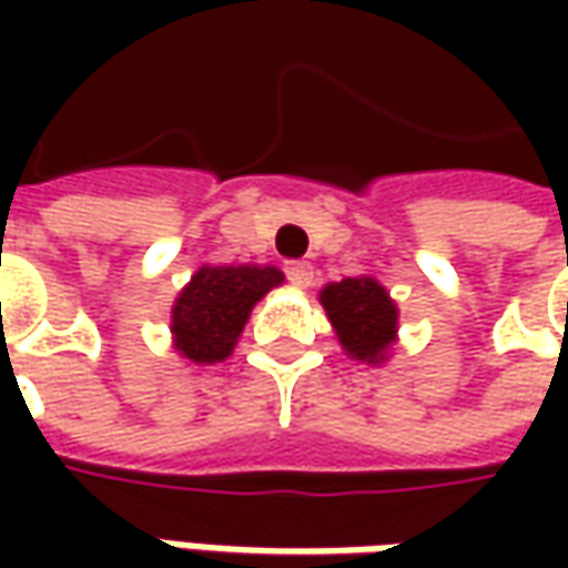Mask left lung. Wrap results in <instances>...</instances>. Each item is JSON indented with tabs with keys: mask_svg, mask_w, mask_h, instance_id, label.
<instances>
[{
	"mask_svg": "<svg viewBox=\"0 0 568 568\" xmlns=\"http://www.w3.org/2000/svg\"><path fill=\"white\" fill-rule=\"evenodd\" d=\"M277 284L274 265H202L173 303V347L202 366L227 361L252 306Z\"/></svg>",
	"mask_w": 568,
	"mask_h": 568,
	"instance_id": "8db88e82",
	"label": "left lung"
}]
</instances>
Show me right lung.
<instances>
[{
	"label": "right lung",
	"mask_w": 568,
	"mask_h": 568,
	"mask_svg": "<svg viewBox=\"0 0 568 568\" xmlns=\"http://www.w3.org/2000/svg\"><path fill=\"white\" fill-rule=\"evenodd\" d=\"M322 306L341 347L366 363H382L398 335V306L376 277H344L322 291Z\"/></svg>",
	"instance_id": "add662e5"
}]
</instances>
